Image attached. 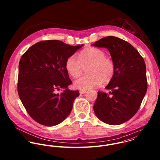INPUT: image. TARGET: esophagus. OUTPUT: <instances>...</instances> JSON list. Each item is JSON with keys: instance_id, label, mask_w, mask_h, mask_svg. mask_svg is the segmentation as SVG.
I'll list each match as a JSON object with an SVG mask.
<instances>
[{"instance_id": "1", "label": "esophagus", "mask_w": 160, "mask_h": 160, "mask_svg": "<svg viewBox=\"0 0 160 160\" xmlns=\"http://www.w3.org/2000/svg\"><path fill=\"white\" fill-rule=\"evenodd\" d=\"M86 92V91H79V93H81V94H84V93H85Z\"/></svg>"}]
</instances>
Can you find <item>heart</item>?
Masks as SVG:
<instances>
[{"instance_id":"obj_1","label":"heart","mask_w":160,"mask_h":160,"mask_svg":"<svg viewBox=\"0 0 160 160\" xmlns=\"http://www.w3.org/2000/svg\"><path fill=\"white\" fill-rule=\"evenodd\" d=\"M88 67L89 74L74 82V86L78 89L85 91L95 88L102 82L108 84L114 77L116 67L113 60L107 57L103 50L97 47L86 48L79 52V59L75 55H71L65 63L66 69L72 78L79 76L84 68Z\"/></svg>"}]
</instances>
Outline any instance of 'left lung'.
Returning <instances> with one entry per match:
<instances>
[{
	"label": "left lung",
	"instance_id": "8db88e82",
	"mask_svg": "<svg viewBox=\"0 0 160 160\" xmlns=\"http://www.w3.org/2000/svg\"><path fill=\"white\" fill-rule=\"evenodd\" d=\"M92 46L107 48L116 67L113 79L105 87L111 92H98L93 111L105 123L122 124L137 113L147 92L144 60L131 44L114 36L102 38Z\"/></svg>",
	"mask_w": 160,
	"mask_h": 160
}]
</instances>
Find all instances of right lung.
Returning a JSON list of instances; mask_svg holds the SVG:
<instances>
[{
  "mask_svg": "<svg viewBox=\"0 0 160 160\" xmlns=\"http://www.w3.org/2000/svg\"><path fill=\"white\" fill-rule=\"evenodd\" d=\"M83 46L43 41L31 46L22 55L18 67V92L27 112L38 123L53 126L70 114L79 92L68 88L72 82L65 63ZM61 88L60 94L56 93Z\"/></svg>",
  "mask_w": 160,
  "mask_h": 160,
  "instance_id": "add662e5",
  "label": "right lung"
}]
</instances>
